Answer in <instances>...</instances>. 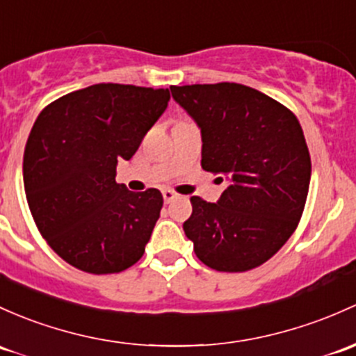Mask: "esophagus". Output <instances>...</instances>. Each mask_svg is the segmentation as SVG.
<instances>
[{"instance_id":"34e87169","label":"esophagus","mask_w":356,"mask_h":356,"mask_svg":"<svg viewBox=\"0 0 356 356\" xmlns=\"http://www.w3.org/2000/svg\"><path fill=\"white\" fill-rule=\"evenodd\" d=\"M162 194H163V200H165V203H170V201H174L175 197L179 196V194L172 189H163Z\"/></svg>"}]
</instances>
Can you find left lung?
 <instances>
[{
    "label": "left lung",
    "instance_id": "8db88e82",
    "mask_svg": "<svg viewBox=\"0 0 356 356\" xmlns=\"http://www.w3.org/2000/svg\"><path fill=\"white\" fill-rule=\"evenodd\" d=\"M170 92L203 133L201 167L228 181L218 203L191 197L184 232L197 259L223 273L261 266L285 245L305 208L312 165L297 115L238 83Z\"/></svg>",
    "mask_w": 356,
    "mask_h": 356
}]
</instances>
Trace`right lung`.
Masks as SVG:
<instances>
[{
  "label": "right lung",
  "mask_w": 356,
  "mask_h": 356,
  "mask_svg": "<svg viewBox=\"0 0 356 356\" xmlns=\"http://www.w3.org/2000/svg\"><path fill=\"white\" fill-rule=\"evenodd\" d=\"M168 99V88L97 83L59 97L33 122L25 196L40 235L71 266L112 275L143 256L162 193H131L115 182V165L136 153Z\"/></svg>",
  "instance_id": "obj_1"
}]
</instances>
